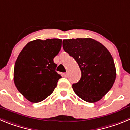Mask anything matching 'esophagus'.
<instances>
[{"label": "esophagus", "instance_id": "1", "mask_svg": "<svg viewBox=\"0 0 130 130\" xmlns=\"http://www.w3.org/2000/svg\"><path fill=\"white\" fill-rule=\"evenodd\" d=\"M67 75H68L67 72H65V73H63V76H64V77H66L67 76Z\"/></svg>", "mask_w": 130, "mask_h": 130}]
</instances>
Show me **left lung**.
<instances>
[{"label":"left lung","instance_id":"1","mask_svg":"<svg viewBox=\"0 0 130 130\" xmlns=\"http://www.w3.org/2000/svg\"><path fill=\"white\" fill-rule=\"evenodd\" d=\"M63 47L74 58L82 71L79 81L72 85L76 95L88 103L102 99L116 77L114 61L109 51L90 38L63 40Z\"/></svg>","mask_w":130,"mask_h":130}]
</instances>
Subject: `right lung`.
<instances>
[{
	"mask_svg": "<svg viewBox=\"0 0 130 130\" xmlns=\"http://www.w3.org/2000/svg\"><path fill=\"white\" fill-rule=\"evenodd\" d=\"M62 40H35L29 42L19 54L14 69V82L19 92L32 103L48 97L56 87L61 75L53 61L59 53Z\"/></svg>",
	"mask_w": 130,
	"mask_h": 130,
	"instance_id": "1",
	"label": "right lung"
}]
</instances>
